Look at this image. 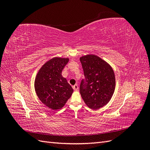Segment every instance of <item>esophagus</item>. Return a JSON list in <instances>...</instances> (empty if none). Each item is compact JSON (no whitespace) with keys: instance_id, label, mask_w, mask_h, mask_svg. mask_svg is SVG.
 <instances>
[{"instance_id":"esophagus-1","label":"esophagus","mask_w":150,"mask_h":150,"mask_svg":"<svg viewBox=\"0 0 150 150\" xmlns=\"http://www.w3.org/2000/svg\"><path fill=\"white\" fill-rule=\"evenodd\" d=\"M72 88H73V89H74V91H76L78 90V86L77 85V84H75Z\"/></svg>"}]
</instances>
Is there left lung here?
Segmentation results:
<instances>
[{
  "label": "left lung",
  "instance_id": "left-lung-1",
  "mask_svg": "<svg viewBox=\"0 0 150 150\" xmlns=\"http://www.w3.org/2000/svg\"><path fill=\"white\" fill-rule=\"evenodd\" d=\"M84 79L80 84V93L92 110H98L110 101L115 89V76L110 65L95 55L80 57Z\"/></svg>",
  "mask_w": 150,
  "mask_h": 150
}]
</instances>
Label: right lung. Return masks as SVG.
I'll list each match as a JSON object with an SVG mask.
<instances>
[{"label":"right lung","instance_id":"1","mask_svg":"<svg viewBox=\"0 0 150 150\" xmlns=\"http://www.w3.org/2000/svg\"><path fill=\"white\" fill-rule=\"evenodd\" d=\"M68 58L54 57L39 69L35 80V90L41 102L53 110L61 109L71 96L73 89L62 76Z\"/></svg>","mask_w":150,"mask_h":150}]
</instances>
